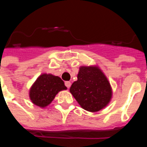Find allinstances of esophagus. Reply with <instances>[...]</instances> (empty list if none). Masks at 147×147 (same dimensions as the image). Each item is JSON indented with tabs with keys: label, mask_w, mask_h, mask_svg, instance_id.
I'll return each instance as SVG.
<instances>
[{
	"label": "esophagus",
	"mask_w": 147,
	"mask_h": 147,
	"mask_svg": "<svg viewBox=\"0 0 147 147\" xmlns=\"http://www.w3.org/2000/svg\"><path fill=\"white\" fill-rule=\"evenodd\" d=\"M65 86H66L68 88H69L71 87V82H65Z\"/></svg>",
	"instance_id": "esophagus-1"
}]
</instances>
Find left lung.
<instances>
[{"label": "left lung", "instance_id": "left-lung-1", "mask_svg": "<svg viewBox=\"0 0 147 147\" xmlns=\"http://www.w3.org/2000/svg\"><path fill=\"white\" fill-rule=\"evenodd\" d=\"M77 78L69 91L83 109L97 112L109 104L112 98L111 86L99 67L82 65Z\"/></svg>", "mask_w": 147, "mask_h": 147}]
</instances>
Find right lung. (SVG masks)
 I'll list each match as a JSON object with an SVG mask.
<instances>
[{
    "label": "right lung",
    "instance_id": "right-lung-1",
    "mask_svg": "<svg viewBox=\"0 0 147 147\" xmlns=\"http://www.w3.org/2000/svg\"><path fill=\"white\" fill-rule=\"evenodd\" d=\"M66 89L64 82L59 76L43 73L31 86L29 96L35 105L46 107L50 105L59 92Z\"/></svg>",
    "mask_w": 147,
    "mask_h": 147
}]
</instances>
